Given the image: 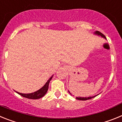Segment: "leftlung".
Instances as JSON below:
<instances>
[{"mask_svg":"<svg viewBox=\"0 0 122 122\" xmlns=\"http://www.w3.org/2000/svg\"><path fill=\"white\" fill-rule=\"evenodd\" d=\"M95 34H97V35H100V36H101L102 37L104 38H106V36H104V35H103V33H101L100 32H99V31H96L95 32ZM71 94V93H70ZM96 96H93V97H76V99H77V100H90V99H92V98H93L95 97Z\"/></svg>","mask_w":122,"mask_h":122,"instance_id":"obj_1","label":"left lung"}]
</instances>
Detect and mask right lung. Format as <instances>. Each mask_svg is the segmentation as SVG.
I'll return each instance as SVG.
<instances>
[{
	"instance_id": "obj_1",
	"label": "right lung",
	"mask_w": 122,
	"mask_h": 122,
	"mask_svg": "<svg viewBox=\"0 0 122 122\" xmlns=\"http://www.w3.org/2000/svg\"><path fill=\"white\" fill-rule=\"evenodd\" d=\"M52 77H51L50 78L48 79V81L46 82V83L45 84V86L41 88L40 90H37L36 92H35L33 93H27V94H25V93H19V92H16L17 93H18L19 95H21L22 97L25 98H27L29 99H33V100H36V99H39L42 98L43 97L45 96V95L46 94L47 91L48 90V87H49V84L50 81L51 80Z\"/></svg>"
}]
</instances>
